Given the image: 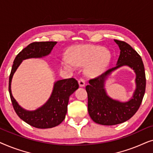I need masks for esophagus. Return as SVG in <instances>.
Returning a JSON list of instances; mask_svg holds the SVG:
<instances>
[{
  "label": "esophagus",
  "instance_id": "34e87169",
  "mask_svg": "<svg viewBox=\"0 0 153 153\" xmlns=\"http://www.w3.org/2000/svg\"><path fill=\"white\" fill-rule=\"evenodd\" d=\"M79 86L80 87H83L85 85V81L83 79H80L79 80Z\"/></svg>",
  "mask_w": 153,
  "mask_h": 153
}]
</instances>
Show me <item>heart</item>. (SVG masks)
Instances as JSON below:
<instances>
[{"label": "heart", "instance_id": "obj_1", "mask_svg": "<svg viewBox=\"0 0 153 153\" xmlns=\"http://www.w3.org/2000/svg\"><path fill=\"white\" fill-rule=\"evenodd\" d=\"M111 60L110 51L101 46L80 45L71 50L70 58L63 57L62 65L65 68L70 70L74 65H86L85 74L89 76H97L106 70Z\"/></svg>", "mask_w": 153, "mask_h": 153}]
</instances>
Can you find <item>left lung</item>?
Instances as JSON below:
<instances>
[{"label": "left lung", "mask_w": 153, "mask_h": 153, "mask_svg": "<svg viewBox=\"0 0 153 153\" xmlns=\"http://www.w3.org/2000/svg\"><path fill=\"white\" fill-rule=\"evenodd\" d=\"M120 50L116 66L97 78L91 79L85 90L88 93V111L94 122L102 125H115L128 120L141 105L146 91V74L142 59L128 44L114 39ZM131 68L136 74V88L128 101L113 99L107 94L105 81L112 73L122 66Z\"/></svg>", "instance_id": "8db88e82"}]
</instances>
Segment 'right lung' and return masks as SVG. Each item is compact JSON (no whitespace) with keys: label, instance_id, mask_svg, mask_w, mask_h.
<instances>
[{"label":"right lung","instance_id":"obj_1","mask_svg":"<svg viewBox=\"0 0 153 153\" xmlns=\"http://www.w3.org/2000/svg\"><path fill=\"white\" fill-rule=\"evenodd\" d=\"M56 43L57 42H39L30 44L16 56L10 75L9 93L14 111L24 122L39 129L52 128L64 120L68 111L69 98L79 88L78 82L74 78L55 81L51 95L47 101L37 109L29 111L22 107L12 95V79L23 60L49 55Z\"/></svg>","mask_w":153,"mask_h":153}]
</instances>
